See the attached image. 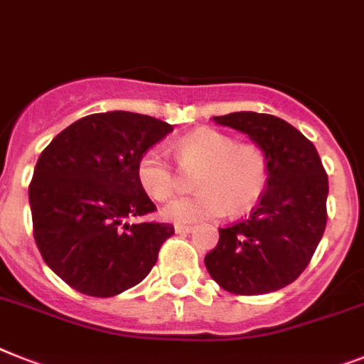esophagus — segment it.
Instances as JSON below:
<instances>
[{"label":"esophagus","instance_id":"obj_1","mask_svg":"<svg viewBox=\"0 0 364 364\" xmlns=\"http://www.w3.org/2000/svg\"><path fill=\"white\" fill-rule=\"evenodd\" d=\"M193 227H189V225H175V232L180 234V236H186V234L191 232Z\"/></svg>","mask_w":364,"mask_h":364}]
</instances>
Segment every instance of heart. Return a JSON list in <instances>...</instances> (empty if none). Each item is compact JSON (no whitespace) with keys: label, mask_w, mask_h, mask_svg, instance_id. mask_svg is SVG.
<instances>
[{"label":"heart","mask_w":364,"mask_h":364,"mask_svg":"<svg viewBox=\"0 0 364 364\" xmlns=\"http://www.w3.org/2000/svg\"><path fill=\"white\" fill-rule=\"evenodd\" d=\"M180 167L199 171L193 180L199 193L167 203L161 218L171 223H197L227 212L242 214L260 200L269 182L268 156L257 145H238L223 132H191L175 143ZM137 180L156 200L169 199L176 189V175L160 149L145 150L137 160Z\"/></svg>","instance_id":"obj_1"}]
</instances>
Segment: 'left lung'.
Listing matches in <instances>:
<instances>
[{"label": "left lung", "mask_w": 364, "mask_h": 364, "mask_svg": "<svg viewBox=\"0 0 364 364\" xmlns=\"http://www.w3.org/2000/svg\"><path fill=\"white\" fill-rule=\"evenodd\" d=\"M215 124L242 132L266 152L268 188L247 219L219 229L204 266L221 288L258 296L294 283L311 262L327 223V175L311 141L279 117L236 111Z\"/></svg>", "instance_id": "obj_1"}]
</instances>
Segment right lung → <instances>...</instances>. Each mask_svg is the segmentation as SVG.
I'll list each match as a JSON object with an SVG mask.
<instances>
[{
    "instance_id": "1",
    "label": "right lung",
    "mask_w": 364,
    "mask_h": 364,
    "mask_svg": "<svg viewBox=\"0 0 364 364\" xmlns=\"http://www.w3.org/2000/svg\"><path fill=\"white\" fill-rule=\"evenodd\" d=\"M173 130L130 111L87 115L57 134L29 184L33 236L48 268L85 296L139 284L175 234L167 223H130L154 212L137 160Z\"/></svg>"
}]
</instances>
